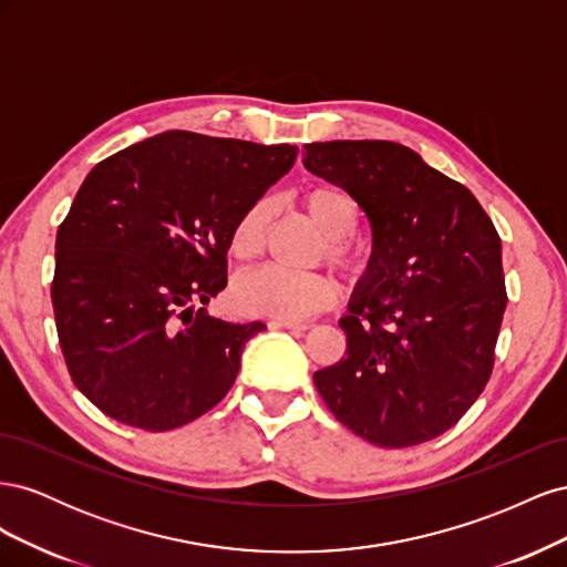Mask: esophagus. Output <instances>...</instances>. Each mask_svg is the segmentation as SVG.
<instances>
[{"label":"esophagus","instance_id":"1","mask_svg":"<svg viewBox=\"0 0 567 567\" xmlns=\"http://www.w3.org/2000/svg\"><path fill=\"white\" fill-rule=\"evenodd\" d=\"M271 329H288V331H305L307 323L302 321H286V319H271L269 321Z\"/></svg>","mask_w":567,"mask_h":567}]
</instances>
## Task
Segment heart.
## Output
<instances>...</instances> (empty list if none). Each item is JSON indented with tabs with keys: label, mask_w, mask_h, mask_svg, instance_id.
<instances>
[{
	"label": "heart",
	"mask_w": 567,
	"mask_h": 567,
	"mask_svg": "<svg viewBox=\"0 0 567 567\" xmlns=\"http://www.w3.org/2000/svg\"><path fill=\"white\" fill-rule=\"evenodd\" d=\"M300 203L323 236L319 257L350 279L362 277L369 267V250L350 236L359 225L357 198L338 184H315L305 188ZM269 198H257L236 219L229 248L236 260L250 262L265 248L269 227ZM234 305L241 312L296 321L329 307L338 286L321 271H286L277 267L255 269L234 284Z\"/></svg>",
	"instance_id": "1"
}]
</instances>
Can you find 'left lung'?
<instances>
[{
    "instance_id": "8db88e82",
    "label": "left lung",
    "mask_w": 567,
    "mask_h": 567,
    "mask_svg": "<svg viewBox=\"0 0 567 567\" xmlns=\"http://www.w3.org/2000/svg\"><path fill=\"white\" fill-rule=\"evenodd\" d=\"M305 167L357 198L373 252L348 348L315 373L331 414L385 450L450 431L485 390L506 310L502 238L466 186L394 142L305 144Z\"/></svg>"
}]
</instances>
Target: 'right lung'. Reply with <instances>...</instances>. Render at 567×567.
I'll use <instances>...</instances> for the list:
<instances>
[{
  "mask_svg": "<svg viewBox=\"0 0 567 567\" xmlns=\"http://www.w3.org/2000/svg\"><path fill=\"white\" fill-rule=\"evenodd\" d=\"M296 156L169 130L82 182L56 234L51 305L68 373L106 416L163 433L225 400L246 340L267 326L203 305L227 286L236 219Z\"/></svg>",
  "mask_w": 567,
  "mask_h": 567,
  "instance_id": "add662e5",
  "label": "right lung"
}]
</instances>
